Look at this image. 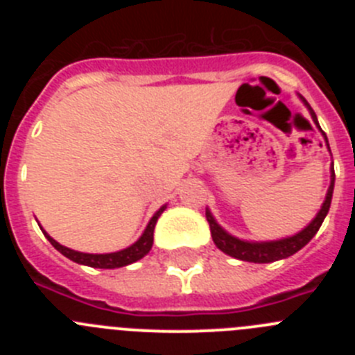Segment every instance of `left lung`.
I'll return each instance as SVG.
<instances>
[{
    "label": "left lung",
    "instance_id": "1",
    "mask_svg": "<svg viewBox=\"0 0 355 355\" xmlns=\"http://www.w3.org/2000/svg\"><path fill=\"white\" fill-rule=\"evenodd\" d=\"M304 105L307 106L309 110V114H311V119L315 121L316 128L322 131L318 124V119H316L315 112L313 108L309 106V103L300 96ZM324 135L325 142H327V137L325 133L322 131ZM327 149H329V142H327ZM331 150V149H329ZM332 190H334V168H331V184H329V190H327V196H325L324 205L320 208V211L316 213V216L313 218L306 227L300 231V233L293 234V236H288V238H281V240H274V241H247V240H240V238L233 236V234H229L225 229H222L220 225L216 224L215 216L211 215L209 209H206V220L209 224V231H211V238L215 241V245L225 252L227 256L231 258H236L241 259V261H249V263H272V261H279V259H284V258H290L293 256L295 252H299L304 245L309 243L313 236L316 234V231L320 229L324 218L327 216L329 208H331V200H332Z\"/></svg>",
    "mask_w": 355,
    "mask_h": 355
}]
</instances>
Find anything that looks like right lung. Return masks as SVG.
<instances>
[{
	"mask_svg": "<svg viewBox=\"0 0 355 355\" xmlns=\"http://www.w3.org/2000/svg\"><path fill=\"white\" fill-rule=\"evenodd\" d=\"M165 208H167V205H163L162 208H159L158 211L153 215V218H150L149 224H147V227H146V231L142 233V236L135 241L133 245L126 247V249H122V250H117V252H108V254L78 252V250H72V249H69V247L60 245V243H58L56 240H53V238L49 236V234L46 233L42 227L40 229H42V233L46 234V238L51 241V245L55 247L58 252L64 254L65 258L71 259V261L80 263V265H85V266H92V268H121V266H126V265H131V263H135V261H139V259H142L144 256L149 252L150 247H153L155 225H156V222H158L159 215L165 211Z\"/></svg>",
	"mask_w": 355,
	"mask_h": 355,
	"instance_id": "add662e5",
	"label": "right lung"
}]
</instances>
